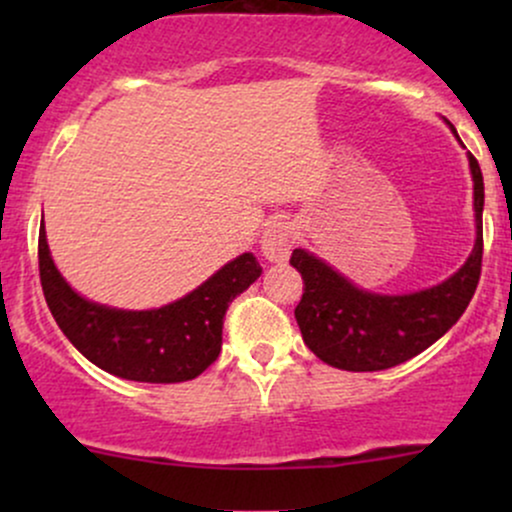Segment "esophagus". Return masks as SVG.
Segmentation results:
<instances>
[{
  "label": "esophagus",
  "mask_w": 512,
  "mask_h": 512,
  "mask_svg": "<svg viewBox=\"0 0 512 512\" xmlns=\"http://www.w3.org/2000/svg\"><path fill=\"white\" fill-rule=\"evenodd\" d=\"M293 240H296V228L293 223L276 219L269 221L267 228L262 233V255L269 262H284L291 255Z\"/></svg>",
  "instance_id": "esophagus-1"
}]
</instances>
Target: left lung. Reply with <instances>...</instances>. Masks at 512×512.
<instances>
[{
	"label": "left lung",
	"mask_w": 512,
	"mask_h": 512,
	"mask_svg": "<svg viewBox=\"0 0 512 512\" xmlns=\"http://www.w3.org/2000/svg\"><path fill=\"white\" fill-rule=\"evenodd\" d=\"M450 129L455 132L452 125ZM469 168L474 180L477 243L460 272L433 289L380 296L358 289L310 252L293 250L291 264L303 276V298L296 305V320L305 346L320 361L354 373L399 366L438 342L460 320L477 291L484 255V178L472 154Z\"/></svg>",
	"instance_id": "1"
}]
</instances>
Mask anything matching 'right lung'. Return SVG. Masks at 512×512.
Returning a JSON list of instances; mask_svg holds the SVG:
<instances>
[{
    "label": "right lung",
    "mask_w": 512,
    "mask_h": 512,
    "mask_svg": "<svg viewBox=\"0 0 512 512\" xmlns=\"http://www.w3.org/2000/svg\"><path fill=\"white\" fill-rule=\"evenodd\" d=\"M45 301L64 337L105 373L137 383H185L219 358L223 315L257 276L252 252L236 257L180 301L156 310H117L81 298L50 257L45 226L38 236Z\"/></svg>",
    "instance_id": "1"
}]
</instances>
